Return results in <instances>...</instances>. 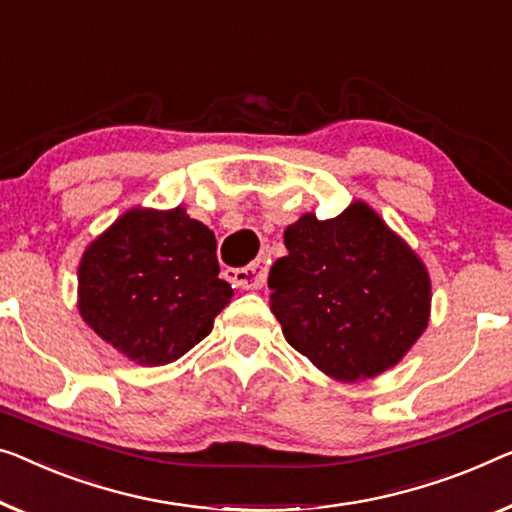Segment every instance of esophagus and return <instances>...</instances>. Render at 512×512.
Masks as SVG:
<instances>
[{
	"mask_svg": "<svg viewBox=\"0 0 512 512\" xmlns=\"http://www.w3.org/2000/svg\"><path fill=\"white\" fill-rule=\"evenodd\" d=\"M225 276L239 289H259L264 287L266 276H269V262L266 257H257L255 262L241 266V269H227Z\"/></svg>",
	"mask_w": 512,
	"mask_h": 512,
	"instance_id": "34e87169",
	"label": "esophagus"
}]
</instances>
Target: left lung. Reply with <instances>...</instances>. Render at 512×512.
<instances>
[{"label": "left lung", "mask_w": 512, "mask_h": 512, "mask_svg": "<svg viewBox=\"0 0 512 512\" xmlns=\"http://www.w3.org/2000/svg\"><path fill=\"white\" fill-rule=\"evenodd\" d=\"M287 257L269 273L271 310L296 352L340 381L375 377L421 338L430 276L368 204L285 232Z\"/></svg>", "instance_id": "left-lung-1"}]
</instances>
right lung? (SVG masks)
<instances>
[{"label": "right lung", "instance_id": "obj_1", "mask_svg": "<svg viewBox=\"0 0 512 512\" xmlns=\"http://www.w3.org/2000/svg\"><path fill=\"white\" fill-rule=\"evenodd\" d=\"M216 236L200 220L133 209L82 255L80 315L131 361L165 365L211 333L234 289L218 278Z\"/></svg>", "mask_w": 512, "mask_h": 512}]
</instances>
